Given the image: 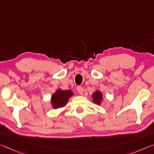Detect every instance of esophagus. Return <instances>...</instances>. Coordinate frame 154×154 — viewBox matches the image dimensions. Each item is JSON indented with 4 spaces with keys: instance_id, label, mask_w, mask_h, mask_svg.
<instances>
[{
    "instance_id": "obj_1",
    "label": "esophagus",
    "mask_w": 154,
    "mask_h": 154,
    "mask_svg": "<svg viewBox=\"0 0 154 154\" xmlns=\"http://www.w3.org/2000/svg\"><path fill=\"white\" fill-rule=\"evenodd\" d=\"M77 91L79 92V94H83V93H84V88H83V87L82 86H78Z\"/></svg>"
}]
</instances>
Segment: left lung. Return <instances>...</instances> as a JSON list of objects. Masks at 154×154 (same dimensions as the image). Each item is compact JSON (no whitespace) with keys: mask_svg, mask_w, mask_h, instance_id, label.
<instances>
[{"mask_svg":"<svg viewBox=\"0 0 154 154\" xmlns=\"http://www.w3.org/2000/svg\"><path fill=\"white\" fill-rule=\"evenodd\" d=\"M103 93H102L100 90H97L96 91L92 94V101L98 105H101L102 102H103Z\"/></svg>","mask_w":154,"mask_h":154,"instance_id":"left-lung-1","label":"left lung"}]
</instances>
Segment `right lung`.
<instances>
[{
  "instance_id": "right-lung-1",
  "label": "right lung",
  "mask_w": 154,
  "mask_h": 154,
  "mask_svg": "<svg viewBox=\"0 0 154 154\" xmlns=\"http://www.w3.org/2000/svg\"><path fill=\"white\" fill-rule=\"evenodd\" d=\"M72 95H74V93L70 90H62V89H57L52 94L50 100L52 108L56 109L64 107Z\"/></svg>"
}]
</instances>
